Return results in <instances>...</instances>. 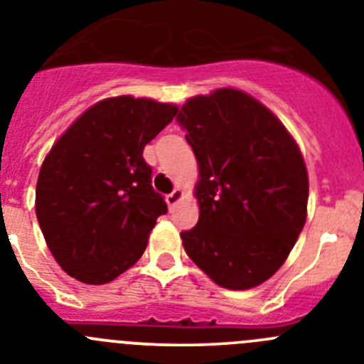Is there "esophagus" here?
<instances>
[{
    "label": "esophagus",
    "instance_id": "1",
    "mask_svg": "<svg viewBox=\"0 0 364 364\" xmlns=\"http://www.w3.org/2000/svg\"><path fill=\"white\" fill-rule=\"evenodd\" d=\"M181 199H183V190L181 188H174V192L166 196V205H168L172 208V206L178 205V203L181 201Z\"/></svg>",
    "mask_w": 364,
    "mask_h": 364
}]
</instances>
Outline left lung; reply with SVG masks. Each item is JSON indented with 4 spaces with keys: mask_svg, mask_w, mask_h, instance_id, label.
<instances>
[{
    "mask_svg": "<svg viewBox=\"0 0 364 364\" xmlns=\"http://www.w3.org/2000/svg\"><path fill=\"white\" fill-rule=\"evenodd\" d=\"M178 122L199 165V220L181 232L186 255L220 287H257L304 230V156L266 105L232 87L186 100Z\"/></svg>",
    "mask_w": 364,
    "mask_h": 364,
    "instance_id": "1",
    "label": "left lung"
}]
</instances>
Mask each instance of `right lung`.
Segmentation results:
<instances>
[{
	"instance_id": "add662e5",
	"label": "right lung",
	"mask_w": 364,
	"mask_h": 364,
	"mask_svg": "<svg viewBox=\"0 0 364 364\" xmlns=\"http://www.w3.org/2000/svg\"><path fill=\"white\" fill-rule=\"evenodd\" d=\"M178 113L151 98H105L84 111L44 158L36 213L53 259L84 284H107L138 262L156 219L144 149Z\"/></svg>"
}]
</instances>
